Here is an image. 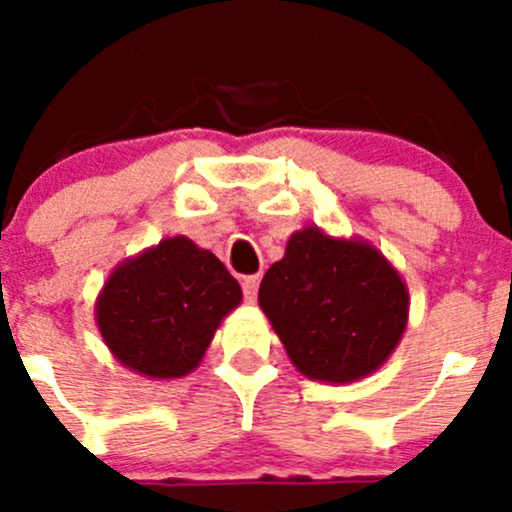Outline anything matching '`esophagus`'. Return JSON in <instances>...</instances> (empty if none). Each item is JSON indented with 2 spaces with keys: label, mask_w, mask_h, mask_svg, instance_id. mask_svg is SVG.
I'll use <instances>...</instances> for the list:
<instances>
[{
  "label": "esophagus",
  "mask_w": 512,
  "mask_h": 512,
  "mask_svg": "<svg viewBox=\"0 0 512 512\" xmlns=\"http://www.w3.org/2000/svg\"><path fill=\"white\" fill-rule=\"evenodd\" d=\"M257 287H260V275H247V277H242V292H245L247 302H255Z\"/></svg>",
  "instance_id": "obj_1"
}]
</instances>
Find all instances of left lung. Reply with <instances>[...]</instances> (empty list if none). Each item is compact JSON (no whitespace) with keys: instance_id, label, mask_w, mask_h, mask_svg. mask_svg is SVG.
Returning <instances> with one entry per match:
<instances>
[{"instance_id":"left-lung-1","label":"left lung","mask_w":512,"mask_h":512,"mask_svg":"<svg viewBox=\"0 0 512 512\" xmlns=\"http://www.w3.org/2000/svg\"><path fill=\"white\" fill-rule=\"evenodd\" d=\"M260 307L304 376L349 384L379 369L404 337L409 292L399 272L364 240L309 225L260 285Z\"/></svg>"}]
</instances>
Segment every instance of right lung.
I'll use <instances>...</instances> for the list:
<instances>
[{"mask_svg":"<svg viewBox=\"0 0 512 512\" xmlns=\"http://www.w3.org/2000/svg\"><path fill=\"white\" fill-rule=\"evenodd\" d=\"M242 289L210 250L183 235L121 262L96 299V324L126 369L178 379L203 359Z\"/></svg>","mask_w":512,"mask_h":512,"instance_id":"obj_1","label":"right lung"}]
</instances>
